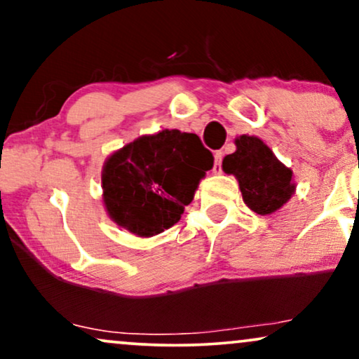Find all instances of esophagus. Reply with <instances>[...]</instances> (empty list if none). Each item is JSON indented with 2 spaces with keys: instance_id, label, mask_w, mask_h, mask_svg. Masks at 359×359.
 <instances>
[{
  "instance_id": "obj_1",
  "label": "esophagus",
  "mask_w": 359,
  "mask_h": 359,
  "mask_svg": "<svg viewBox=\"0 0 359 359\" xmlns=\"http://www.w3.org/2000/svg\"><path fill=\"white\" fill-rule=\"evenodd\" d=\"M223 151L215 152V164H213V172L215 174H222V161H223Z\"/></svg>"
}]
</instances>
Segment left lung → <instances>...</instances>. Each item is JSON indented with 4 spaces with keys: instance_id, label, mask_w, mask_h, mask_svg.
Listing matches in <instances>:
<instances>
[{
    "instance_id": "8db88e82",
    "label": "left lung",
    "mask_w": 359,
    "mask_h": 359,
    "mask_svg": "<svg viewBox=\"0 0 359 359\" xmlns=\"http://www.w3.org/2000/svg\"><path fill=\"white\" fill-rule=\"evenodd\" d=\"M236 151L223 159V170L238 179L243 200L257 215H271L295 192L292 170L274 156L259 137L243 135Z\"/></svg>"
}]
</instances>
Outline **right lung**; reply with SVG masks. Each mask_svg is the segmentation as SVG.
Wrapping results in <instances>:
<instances>
[{
  "instance_id": "right-lung-1",
  "label": "right lung",
  "mask_w": 359,
  "mask_h": 359,
  "mask_svg": "<svg viewBox=\"0 0 359 359\" xmlns=\"http://www.w3.org/2000/svg\"><path fill=\"white\" fill-rule=\"evenodd\" d=\"M212 167L213 154L194 133L141 136L104 162V207L118 226L141 238L159 235L179 222Z\"/></svg>"
}]
</instances>
